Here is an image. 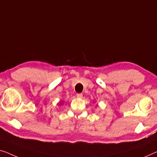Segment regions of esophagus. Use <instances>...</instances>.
Here are the masks:
<instances>
[{
  "mask_svg": "<svg viewBox=\"0 0 157 157\" xmlns=\"http://www.w3.org/2000/svg\"><path fill=\"white\" fill-rule=\"evenodd\" d=\"M82 96H83V94L82 93L77 94V98H82Z\"/></svg>",
  "mask_w": 157,
  "mask_h": 157,
  "instance_id": "obj_1",
  "label": "esophagus"
}]
</instances>
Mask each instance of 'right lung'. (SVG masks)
I'll list each match as a JSON object with an SVG mask.
<instances>
[{
  "instance_id": "obj_1",
  "label": "right lung",
  "mask_w": 157,
  "mask_h": 157,
  "mask_svg": "<svg viewBox=\"0 0 157 157\" xmlns=\"http://www.w3.org/2000/svg\"><path fill=\"white\" fill-rule=\"evenodd\" d=\"M59 105H61V104H59Z\"/></svg>"
}]
</instances>
